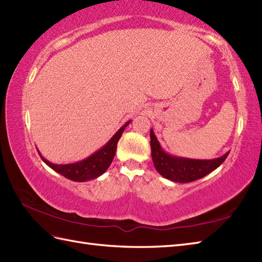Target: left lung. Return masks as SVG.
<instances>
[{
	"instance_id": "8db88e82",
	"label": "left lung",
	"mask_w": 262,
	"mask_h": 262,
	"mask_svg": "<svg viewBox=\"0 0 262 262\" xmlns=\"http://www.w3.org/2000/svg\"><path fill=\"white\" fill-rule=\"evenodd\" d=\"M150 149L151 159H153L156 171L165 179L179 182V183H188V182L204 178L205 175H208L220 166L229 155L228 151L227 154L219 157V159L210 161L174 157L166 154L161 148L153 130H150Z\"/></svg>"
}]
</instances>
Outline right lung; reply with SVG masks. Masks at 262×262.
<instances>
[{
    "mask_svg": "<svg viewBox=\"0 0 262 262\" xmlns=\"http://www.w3.org/2000/svg\"><path fill=\"white\" fill-rule=\"evenodd\" d=\"M129 124L126 123L115 134L114 137L109 141L101 149L96 151L95 154L89 156L88 159L83 160L81 162L74 163V164H66V165H58V164H53L47 161L46 159L41 156L42 161H43L48 166H50L54 171L61 174L64 178L72 180L75 182H84L88 180H93L98 178L99 175L106 172V169L111 165L115 153L117 149V143L119 138L123 134L125 127Z\"/></svg>",
    "mask_w": 262,
    "mask_h": 262,
    "instance_id": "obj_1",
    "label": "right lung"
}]
</instances>
